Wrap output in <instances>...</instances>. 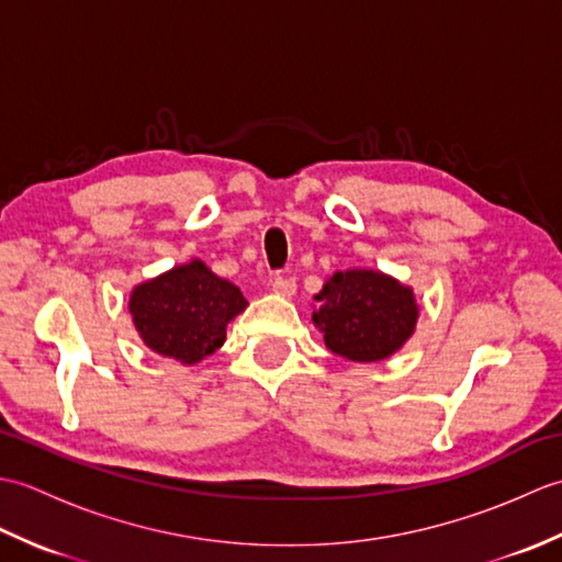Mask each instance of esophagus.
<instances>
[{
    "instance_id": "esophagus-1",
    "label": "esophagus",
    "mask_w": 562,
    "mask_h": 562,
    "mask_svg": "<svg viewBox=\"0 0 562 562\" xmlns=\"http://www.w3.org/2000/svg\"><path fill=\"white\" fill-rule=\"evenodd\" d=\"M272 292H278L282 296H292L296 292V280L294 278H274Z\"/></svg>"
}]
</instances>
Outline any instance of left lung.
<instances>
[{"label":"left lung","instance_id":"obj_1","mask_svg":"<svg viewBox=\"0 0 562 562\" xmlns=\"http://www.w3.org/2000/svg\"><path fill=\"white\" fill-rule=\"evenodd\" d=\"M314 300L312 321L326 348L352 362L386 360L417 324L413 290L379 270L333 272Z\"/></svg>","mask_w":562,"mask_h":562}]
</instances>
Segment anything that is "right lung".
Wrapping results in <instances>:
<instances>
[{
    "label": "right lung",
    "instance_id": "obj_1",
    "mask_svg": "<svg viewBox=\"0 0 562 562\" xmlns=\"http://www.w3.org/2000/svg\"><path fill=\"white\" fill-rule=\"evenodd\" d=\"M246 306L241 290L217 278L202 260L176 266L130 294L142 342L181 364H198L222 348L226 324Z\"/></svg>",
    "mask_w": 562,
    "mask_h": 562
}]
</instances>
